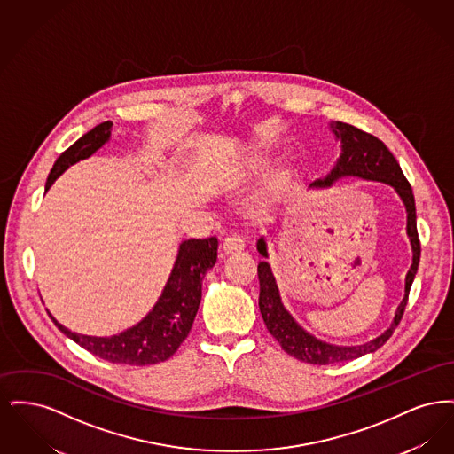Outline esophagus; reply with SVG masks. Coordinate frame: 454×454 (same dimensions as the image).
Wrapping results in <instances>:
<instances>
[{"instance_id":"esophagus-1","label":"esophagus","mask_w":454,"mask_h":454,"mask_svg":"<svg viewBox=\"0 0 454 454\" xmlns=\"http://www.w3.org/2000/svg\"><path fill=\"white\" fill-rule=\"evenodd\" d=\"M245 248V239L238 233H231L223 239V252L228 254H237Z\"/></svg>"}]
</instances>
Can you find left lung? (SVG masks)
<instances>
[{
  "mask_svg": "<svg viewBox=\"0 0 454 454\" xmlns=\"http://www.w3.org/2000/svg\"><path fill=\"white\" fill-rule=\"evenodd\" d=\"M330 128L335 134L337 141H340V156L337 158V163L333 165L330 173H326L324 178L311 182L309 189L330 187L335 180L342 176H359L364 180L388 184L405 204L407 235L411 238L413 257H411V267L405 278V296L400 302V306L396 308L393 324L385 333H381L380 337L363 346H335V344L320 340L313 333L306 332L284 308L279 287L276 284V278L272 274L269 262L265 260L259 262V267H257L260 281L259 308L267 330L281 344L284 352H287L289 356L300 359L302 363H309L317 366H326V364L344 363V361L361 357L364 354L378 350L388 340L403 317L405 306L409 301L411 282L415 279L419 262H420V241L417 235L415 199H413L411 184L402 172L396 158L385 146V143L374 137L372 134H367L364 130L357 129L346 122H332ZM257 250L263 259H269L263 237H260L257 241Z\"/></svg>",
  "mask_w": 454,
  "mask_h": 454,
  "instance_id": "obj_1",
  "label": "left lung"
}]
</instances>
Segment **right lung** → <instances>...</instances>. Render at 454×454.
<instances>
[{"label":"right lung","mask_w":454,"mask_h":454,"mask_svg":"<svg viewBox=\"0 0 454 454\" xmlns=\"http://www.w3.org/2000/svg\"><path fill=\"white\" fill-rule=\"evenodd\" d=\"M110 130L112 122H102L83 134L65 153H61L47 176L45 191H49L54 180L71 165L100 150L110 139ZM216 259V237L206 239L192 238L182 241L173 263L172 274L152 311L139 324L112 337H91L71 332L49 311L47 313L66 337L108 363L129 366H150L163 363L170 359L187 339L200 304L202 279L206 272L213 269Z\"/></svg>","instance_id":"obj_1"}]
</instances>
